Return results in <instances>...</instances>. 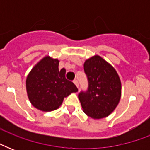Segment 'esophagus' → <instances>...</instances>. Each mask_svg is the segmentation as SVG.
I'll use <instances>...</instances> for the list:
<instances>
[{
    "label": "esophagus",
    "mask_w": 150,
    "mask_h": 150,
    "mask_svg": "<svg viewBox=\"0 0 150 150\" xmlns=\"http://www.w3.org/2000/svg\"><path fill=\"white\" fill-rule=\"evenodd\" d=\"M73 82L75 83V86H77L78 89H79V82H78V80L75 79V80H74V81H73Z\"/></svg>",
    "instance_id": "esophagus-1"
}]
</instances>
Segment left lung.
<instances>
[{
	"mask_svg": "<svg viewBox=\"0 0 150 150\" xmlns=\"http://www.w3.org/2000/svg\"><path fill=\"white\" fill-rule=\"evenodd\" d=\"M84 71L89 87L86 91L79 94L83 111L94 119L109 116L121 99L119 75L114 67L99 55L85 61Z\"/></svg>",
	"mask_w": 150,
	"mask_h": 150,
	"instance_id": "obj_1",
	"label": "left lung"
}]
</instances>
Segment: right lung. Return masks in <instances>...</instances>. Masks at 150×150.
I'll use <instances>...</instances> for the list:
<instances>
[{
	"label": "right lung",
	"instance_id": "obj_1",
	"mask_svg": "<svg viewBox=\"0 0 150 150\" xmlns=\"http://www.w3.org/2000/svg\"><path fill=\"white\" fill-rule=\"evenodd\" d=\"M59 61L44 57L34 66L26 78L29 101L36 109L52 111L57 109L64 98L78 92L72 82L66 79L64 68L59 69Z\"/></svg>",
	"mask_w": 150,
	"mask_h": 150
}]
</instances>
